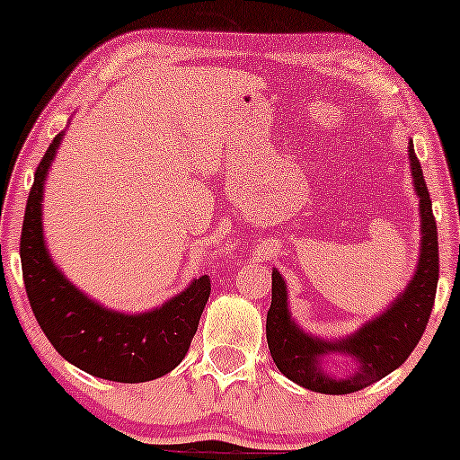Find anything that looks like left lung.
Here are the masks:
<instances>
[{
    "mask_svg": "<svg viewBox=\"0 0 460 460\" xmlns=\"http://www.w3.org/2000/svg\"><path fill=\"white\" fill-rule=\"evenodd\" d=\"M409 164L420 199V260L411 281L383 314L374 315L341 340L311 335L294 322L288 285L279 270H272V303L266 318L268 348L279 372L300 387L331 395L358 392L402 366L424 335L439 281V242L432 200L415 157L413 140H409ZM329 354H346L356 361V369L344 377H332L323 369V358Z\"/></svg>",
    "mask_w": 460,
    "mask_h": 460,
    "instance_id": "8db88e82",
    "label": "left lung"
}]
</instances>
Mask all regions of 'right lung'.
I'll return each mask as SVG.
<instances>
[{
    "mask_svg": "<svg viewBox=\"0 0 460 460\" xmlns=\"http://www.w3.org/2000/svg\"><path fill=\"white\" fill-rule=\"evenodd\" d=\"M65 131L56 136L34 172L21 231V268L36 322L68 363L97 378L146 383L175 369L186 357L212 285L192 279L183 292L145 314L103 307L56 266L43 235V192Z\"/></svg>",
    "mask_w": 460,
    "mask_h": 460,
    "instance_id": "obj_1",
    "label": "right lung"
}]
</instances>
